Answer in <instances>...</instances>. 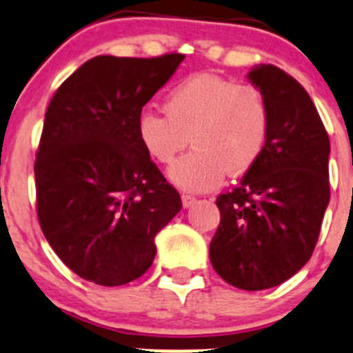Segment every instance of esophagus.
Wrapping results in <instances>:
<instances>
[{"label": "esophagus", "mask_w": 353, "mask_h": 353, "mask_svg": "<svg viewBox=\"0 0 353 353\" xmlns=\"http://www.w3.org/2000/svg\"><path fill=\"white\" fill-rule=\"evenodd\" d=\"M194 203H196V198L190 196V194H183V206H184V208H190V206H193Z\"/></svg>", "instance_id": "obj_1"}]
</instances>
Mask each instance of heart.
Instances as JSON below:
<instances>
[{"label": "heart", "mask_w": 353, "mask_h": 353, "mask_svg": "<svg viewBox=\"0 0 353 353\" xmlns=\"http://www.w3.org/2000/svg\"><path fill=\"white\" fill-rule=\"evenodd\" d=\"M163 114L141 110L137 133L141 147L159 163H170L190 143L193 150L169 169L170 183L184 191L213 190L244 176L265 150L270 110L256 85L198 73L174 85Z\"/></svg>", "instance_id": "b5f03b06"}]
</instances>
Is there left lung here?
<instances>
[{"label": "left lung", "instance_id": "8db88e82", "mask_svg": "<svg viewBox=\"0 0 353 353\" xmlns=\"http://www.w3.org/2000/svg\"><path fill=\"white\" fill-rule=\"evenodd\" d=\"M248 78L268 104V140L239 186L216 198L210 261L230 285L265 290L294 276L314 251L330 203V138L295 78L273 65Z\"/></svg>", "mask_w": 353, "mask_h": 353}]
</instances>
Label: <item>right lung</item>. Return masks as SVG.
Masks as SVG:
<instances>
[{
    "label": "right lung",
    "mask_w": 353,
    "mask_h": 353,
    "mask_svg": "<svg viewBox=\"0 0 353 353\" xmlns=\"http://www.w3.org/2000/svg\"><path fill=\"white\" fill-rule=\"evenodd\" d=\"M183 59L97 56L49 102L34 165L37 216L83 280L117 287L140 279L154 263L155 236L183 208L137 133L143 105Z\"/></svg>",
    "instance_id": "obj_1"
}]
</instances>
